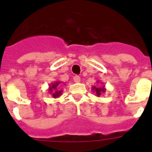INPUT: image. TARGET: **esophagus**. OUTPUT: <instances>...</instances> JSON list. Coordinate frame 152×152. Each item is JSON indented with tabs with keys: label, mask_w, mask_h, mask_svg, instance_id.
<instances>
[{
	"label": "esophagus",
	"mask_w": 152,
	"mask_h": 152,
	"mask_svg": "<svg viewBox=\"0 0 152 152\" xmlns=\"http://www.w3.org/2000/svg\"><path fill=\"white\" fill-rule=\"evenodd\" d=\"M73 80L75 81V83H80V77L79 76H75L73 77Z\"/></svg>",
	"instance_id": "obj_1"
}]
</instances>
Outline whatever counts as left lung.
I'll return each mask as SVG.
<instances>
[{
  "label": "left lung",
  "mask_w": 152,
  "mask_h": 152,
  "mask_svg": "<svg viewBox=\"0 0 152 152\" xmlns=\"http://www.w3.org/2000/svg\"><path fill=\"white\" fill-rule=\"evenodd\" d=\"M98 83H99V81H98ZM91 89H92L93 92H95L96 94V96H98V97H99L102 93H105V91H106V88H105V86L104 85L100 86V87H95V86H94V87H92Z\"/></svg>",
  "instance_id": "left-lung-1"
}]
</instances>
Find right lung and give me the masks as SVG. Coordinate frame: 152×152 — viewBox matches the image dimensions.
Wrapping results in <instances>:
<instances>
[{
  "label": "right lung",
  "mask_w": 152,
  "mask_h": 152,
  "mask_svg": "<svg viewBox=\"0 0 152 152\" xmlns=\"http://www.w3.org/2000/svg\"><path fill=\"white\" fill-rule=\"evenodd\" d=\"M61 81H55L54 83H51L49 85V93L53 96V98L60 97L62 94V90H59L60 86L61 85Z\"/></svg>",
  "instance_id": "1"
}]
</instances>
